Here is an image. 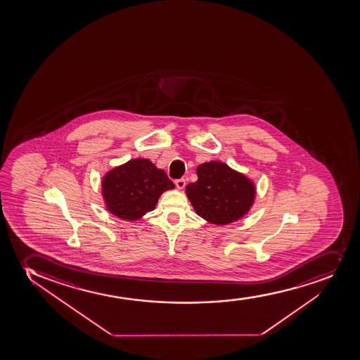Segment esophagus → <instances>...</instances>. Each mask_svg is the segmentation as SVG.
Masks as SVG:
<instances>
[{"instance_id": "34e87169", "label": "esophagus", "mask_w": 360, "mask_h": 360, "mask_svg": "<svg viewBox=\"0 0 360 360\" xmlns=\"http://www.w3.org/2000/svg\"><path fill=\"white\" fill-rule=\"evenodd\" d=\"M174 184L177 186L178 189H183L184 186H186V179L184 178H179V179H176L174 181Z\"/></svg>"}]
</instances>
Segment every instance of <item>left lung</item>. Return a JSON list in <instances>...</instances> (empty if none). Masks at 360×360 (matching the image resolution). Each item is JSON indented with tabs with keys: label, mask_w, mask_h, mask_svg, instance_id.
<instances>
[{
	"label": "left lung",
	"mask_w": 360,
	"mask_h": 360,
	"mask_svg": "<svg viewBox=\"0 0 360 360\" xmlns=\"http://www.w3.org/2000/svg\"><path fill=\"white\" fill-rule=\"evenodd\" d=\"M196 182L186 186V196L198 215L215 224H227L248 213L255 188L244 174L227 164L209 162L198 167Z\"/></svg>",
	"instance_id": "1"
}]
</instances>
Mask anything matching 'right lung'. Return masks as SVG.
I'll return each instance as SVG.
<instances>
[{
    "instance_id": "obj_1",
    "label": "right lung",
    "mask_w": 360,
    "mask_h": 360,
    "mask_svg": "<svg viewBox=\"0 0 360 360\" xmlns=\"http://www.w3.org/2000/svg\"><path fill=\"white\" fill-rule=\"evenodd\" d=\"M165 171L148 159H133L105 174L102 193L110 213L124 220H138L155 209L164 191L174 189Z\"/></svg>"
}]
</instances>
